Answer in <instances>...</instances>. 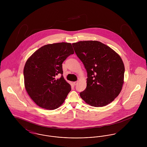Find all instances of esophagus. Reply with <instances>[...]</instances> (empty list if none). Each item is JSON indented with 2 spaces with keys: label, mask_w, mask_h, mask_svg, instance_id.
<instances>
[{
  "label": "esophagus",
  "mask_w": 147,
  "mask_h": 147,
  "mask_svg": "<svg viewBox=\"0 0 147 147\" xmlns=\"http://www.w3.org/2000/svg\"><path fill=\"white\" fill-rule=\"evenodd\" d=\"M77 84V82H73V84H74V85H76Z\"/></svg>",
  "instance_id": "obj_1"
}]
</instances>
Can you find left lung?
I'll return each mask as SVG.
<instances>
[{"instance_id":"8db88e82","label":"left lung","mask_w":147,"mask_h":147,"mask_svg":"<svg viewBox=\"0 0 147 147\" xmlns=\"http://www.w3.org/2000/svg\"><path fill=\"white\" fill-rule=\"evenodd\" d=\"M78 57L87 71L86 88L80 93L84 101L94 107H102L113 101L124 83L125 65L118 53L98 41L73 43Z\"/></svg>"}]
</instances>
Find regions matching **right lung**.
I'll list each match as a JSON object with an SVG mask.
<instances>
[{"label": "right lung", "instance_id": "add662e5", "mask_svg": "<svg viewBox=\"0 0 147 147\" xmlns=\"http://www.w3.org/2000/svg\"><path fill=\"white\" fill-rule=\"evenodd\" d=\"M73 53L70 43H55L42 46L28 59L24 69L25 88L36 105L52 110L63 104L71 87L63 76H56L63 74L62 63Z\"/></svg>", "mask_w": 147, "mask_h": 147}]
</instances>
